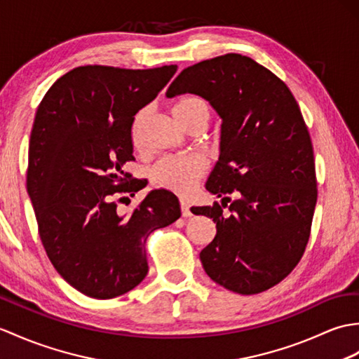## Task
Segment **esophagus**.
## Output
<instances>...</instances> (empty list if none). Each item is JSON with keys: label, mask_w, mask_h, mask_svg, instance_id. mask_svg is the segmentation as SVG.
Segmentation results:
<instances>
[{"label": "esophagus", "mask_w": 359, "mask_h": 359, "mask_svg": "<svg viewBox=\"0 0 359 359\" xmlns=\"http://www.w3.org/2000/svg\"><path fill=\"white\" fill-rule=\"evenodd\" d=\"M180 210H182L183 217H191V215H193V212H191V210H189V203L187 202V200H180Z\"/></svg>", "instance_id": "obj_1"}]
</instances>
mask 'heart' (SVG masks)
I'll return each instance as SVG.
<instances>
[{
	"label": "heart",
	"instance_id": "1",
	"mask_svg": "<svg viewBox=\"0 0 359 359\" xmlns=\"http://www.w3.org/2000/svg\"><path fill=\"white\" fill-rule=\"evenodd\" d=\"M172 114L183 128H193L196 125H203L210 122L211 105L205 97L198 95H187L179 97L172 105ZM144 113L137 114L133 125V142L137 145L139 130ZM208 170V163L202 156L197 154H182L163 157L154 165L151 171V180L154 187L162 188L176 194H188L200 182Z\"/></svg>",
	"mask_w": 359,
	"mask_h": 359
}]
</instances>
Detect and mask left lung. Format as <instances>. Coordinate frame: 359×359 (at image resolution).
Instances as JSON below:
<instances>
[{
    "mask_svg": "<svg viewBox=\"0 0 359 359\" xmlns=\"http://www.w3.org/2000/svg\"><path fill=\"white\" fill-rule=\"evenodd\" d=\"M194 93L220 114V157L206 189L222 205L191 208L211 217L214 240L200 252L211 280L241 295L260 294L302 260L316 205L312 140L303 114L278 76L238 53L194 64L166 96ZM230 205L224 218L222 205Z\"/></svg>",
    "mask_w": 359,
    "mask_h": 359,
    "instance_id": "1",
    "label": "left lung"
}]
</instances>
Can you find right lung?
<instances>
[{
    "label": "right lung",
    "mask_w": 359,
    "mask_h": 359,
    "mask_svg": "<svg viewBox=\"0 0 359 359\" xmlns=\"http://www.w3.org/2000/svg\"><path fill=\"white\" fill-rule=\"evenodd\" d=\"M176 72L177 65L76 67L36 110L27 193L38 232L57 273L87 297L135 289L148 273L147 238L180 217L179 200L166 189H153L128 215L116 205L147 187L122 170L135 159L131 125Z\"/></svg>",
    "instance_id": "1"
}]
</instances>
